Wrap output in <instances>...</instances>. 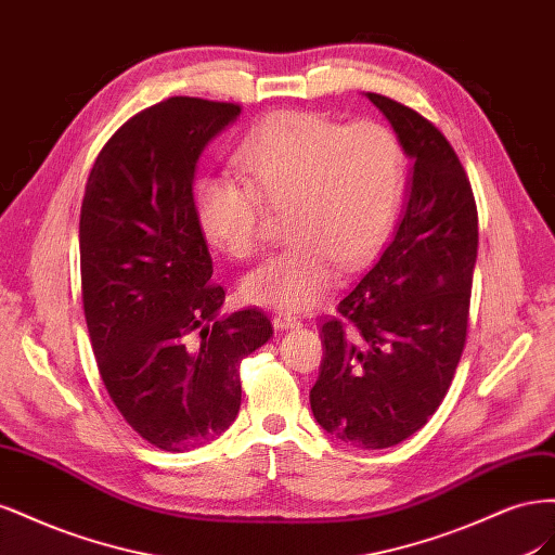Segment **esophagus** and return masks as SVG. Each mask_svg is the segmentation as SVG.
Listing matches in <instances>:
<instances>
[{
  "mask_svg": "<svg viewBox=\"0 0 555 555\" xmlns=\"http://www.w3.org/2000/svg\"><path fill=\"white\" fill-rule=\"evenodd\" d=\"M273 326H275V331H292V328L300 326V319L280 312V314L273 317Z\"/></svg>",
  "mask_w": 555,
  "mask_h": 555,
  "instance_id": "1",
  "label": "esophagus"
}]
</instances>
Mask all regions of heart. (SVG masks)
I'll return each instance as SVG.
<instances>
[{
  "label": "heart",
  "mask_w": 555,
  "mask_h": 555,
  "mask_svg": "<svg viewBox=\"0 0 555 555\" xmlns=\"http://www.w3.org/2000/svg\"><path fill=\"white\" fill-rule=\"evenodd\" d=\"M241 182L201 178L194 215L204 238L233 259L259 247L263 208L287 212L292 245L243 278L249 304L304 312L338 275L363 266L391 231L405 188V155L379 122L343 127L322 113L278 111L236 153Z\"/></svg>",
  "instance_id": "b5f03b06"
}]
</instances>
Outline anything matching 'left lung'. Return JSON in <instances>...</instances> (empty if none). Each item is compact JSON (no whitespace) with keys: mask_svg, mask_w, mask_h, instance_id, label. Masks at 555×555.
<instances>
[{"mask_svg":"<svg viewBox=\"0 0 555 555\" xmlns=\"http://www.w3.org/2000/svg\"><path fill=\"white\" fill-rule=\"evenodd\" d=\"M414 162L393 238L322 324L310 391L317 424L359 449L408 440L444 400L461 361L477 261L473 188L442 131L365 92Z\"/></svg>","mask_w":555,"mask_h":555,"instance_id":"1","label":"left lung"}]
</instances>
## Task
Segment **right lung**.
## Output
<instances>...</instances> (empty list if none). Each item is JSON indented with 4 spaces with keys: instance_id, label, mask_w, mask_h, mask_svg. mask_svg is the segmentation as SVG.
Returning a JSON list of instances; mask_svg holds the SVG:
<instances>
[{
    "instance_id": "right-lung-1",
    "label": "right lung",
    "mask_w": 555,
    "mask_h": 555,
    "mask_svg": "<svg viewBox=\"0 0 555 555\" xmlns=\"http://www.w3.org/2000/svg\"><path fill=\"white\" fill-rule=\"evenodd\" d=\"M241 106L171 96L99 153L80 208L82 308L106 391L164 451H192L241 410L238 365L271 340L261 310L220 317L224 289L194 215V171Z\"/></svg>"
}]
</instances>
